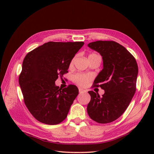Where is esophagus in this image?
<instances>
[{
    "label": "esophagus",
    "instance_id": "1",
    "mask_svg": "<svg viewBox=\"0 0 154 154\" xmlns=\"http://www.w3.org/2000/svg\"><path fill=\"white\" fill-rule=\"evenodd\" d=\"M79 93H85V92H86V91H85V90H84V89H81V88H79Z\"/></svg>",
    "mask_w": 154,
    "mask_h": 154
}]
</instances>
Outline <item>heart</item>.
I'll list each match as a JSON object with an SVG mask.
<instances>
[{"label":"heart","instance_id":"obj_1","mask_svg":"<svg viewBox=\"0 0 154 154\" xmlns=\"http://www.w3.org/2000/svg\"><path fill=\"white\" fill-rule=\"evenodd\" d=\"M97 55L95 54H90L89 56H91V55ZM74 61V59L71 60V65L73 63ZM91 79V77L90 75H85V74H77L74 76V81L75 83H77L78 85H79L81 86H85L87 85V83L89 82Z\"/></svg>","mask_w":154,"mask_h":154}]
</instances>
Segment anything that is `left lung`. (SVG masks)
I'll list each match as a JSON object with an SVG mask.
<instances>
[{
  "label": "left lung",
  "mask_w": 154,
  "mask_h": 154,
  "mask_svg": "<svg viewBox=\"0 0 154 154\" xmlns=\"http://www.w3.org/2000/svg\"><path fill=\"white\" fill-rule=\"evenodd\" d=\"M103 57V69L94 81V87L104 91L100 97L89 91L91 100L87 113L100 124L112 122L122 115L131 102L136 89L138 67L133 55L114 41H97L88 44Z\"/></svg>",
  "instance_id": "8db88e82"
}]
</instances>
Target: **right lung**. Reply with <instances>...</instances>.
<instances>
[{
	"instance_id": "1",
	"label": "right lung",
	"mask_w": 154,
	"mask_h": 154,
	"mask_svg": "<svg viewBox=\"0 0 154 154\" xmlns=\"http://www.w3.org/2000/svg\"><path fill=\"white\" fill-rule=\"evenodd\" d=\"M83 45V42H49L24 57L19 85L26 106L40 122L54 125L66 119L79 89L73 85L62 89L55 82L68 73L72 59Z\"/></svg>"
}]
</instances>
